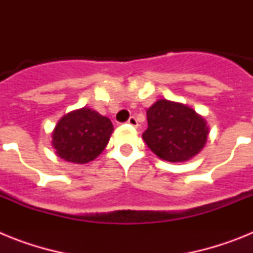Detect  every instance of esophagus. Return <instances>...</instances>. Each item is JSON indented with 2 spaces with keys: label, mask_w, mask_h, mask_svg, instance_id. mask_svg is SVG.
Masks as SVG:
<instances>
[{
  "label": "esophagus",
  "mask_w": 253,
  "mask_h": 253,
  "mask_svg": "<svg viewBox=\"0 0 253 253\" xmlns=\"http://www.w3.org/2000/svg\"><path fill=\"white\" fill-rule=\"evenodd\" d=\"M128 124L131 125V126H134V128H137V126H138L137 118H135V116H130V118H129V120H128Z\"/></svg>",
  "instance_id": "obj_1"
}]
</instances>
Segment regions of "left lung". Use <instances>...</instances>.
Returning <instances> with one entry per match:
<instances>
[{"mask_svg": "<svg viewBox=\"0 0 253 253\" xmlns=\"http://www.w3.org/2000/svg\"><path fill=\"white\" fill-rule=\"evenodd\" d=\"M148 128L143 139L160 158L184 162L205 146L209 128L203 116L189 106L158 100L147 110Z\"/></svg>", "mask_w": 253, "mask_h": 253, "instance_id": "8db88e82", "label": "left lung"}]
</instances>
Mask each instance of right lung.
<instances>
[{
    "mask_svg": "<svg viewBox=\"0 0 253 253\" xmlns=\"http://www.w3.org/2000/svg\"><path fill=\"white\" fill-rule=\"evenodd\" d=\"M113 130L109 118L84 107L67 114L58 122L51 134V144L58 157L68 162L87 163L104 151Z\"/></svg>",
    "mask_w": 253,
    "mask_h": 253,
    "instance_id": "add662e5",
    "label": "right lung"
}]
</instances>
